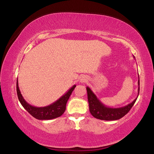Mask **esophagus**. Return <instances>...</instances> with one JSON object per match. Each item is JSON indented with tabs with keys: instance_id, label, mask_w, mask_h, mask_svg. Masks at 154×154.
<instances>
[{
	"instance_id": "obj_1",
	"label": "esophagus",
	"mask_w": 154,
	"mask_h": 154,
	"mask_svg": "<svg viewBox=\"0 0 154 154\" xmlns=\"http://www.w3.org/2000/svg\"><path fill=\"white\" fill-rule=\"evenodd\" d=\"M87 80V78H85V77H82V78L80 79V82H84Z\"/></svg>"
}]
</instances>
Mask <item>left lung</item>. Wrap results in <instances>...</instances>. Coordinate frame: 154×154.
I'll return each instance as SVG.
<instances>
[{
	"label": "left lung",
	"instance_id": "obj_1",
	"mask_svg": "<svg viewBox=\"0 0 154 154\" xmlns=\"http://www.w3.org/2000/svg\"><path fill=\"white\" fill-rule=\"evenodd\" d=\"M138 85H139V77L138 81ZM139 86L138 88V96L139 94ZM88 93V100L89 103L90 112L93 117L101 120L111 121L119 119L128 113L130 109L132 107L134 104L136 102L137 98L132 101L131 103L128 104L126 106L119 108H111L106 106L97 98L94 92L91 90L89 87L86 88Z\"/></svg>",
	"mask_w": 154,
	"mask_h": 154
}]
</instances>
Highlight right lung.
I'll use <instances>...</instances> for the list:
<instances>
[{
	"label": "right lung",
	"instance_id": "obj_1",
	"mask_svg": "<svg viewBox=\"0 0 154 154\" xmlns=\"http://www.w3.org/2000/svg\"><path fill=\"white\" fill-rule=\"evenodd\" d=\"M76 85H74L72 88L68 90V92L64 94L62 97L60 98L58 100H57L56 102L51 104L48 106H43V107H36V106H32L30 104H28L26 101L23 98L22 94L20 92V90L18 86V82L17 81L16 89H17V94L18 99H19L20 103L22 104L26 110L29 113L31 116L34 118L40 119V120H47V119H52L61 116L64 112L66 110V103L70 96L72 92V91L75 89Z\"/></svg>",
	"mask_w": 154,
	"mask_h": 154
}]
</instances>
